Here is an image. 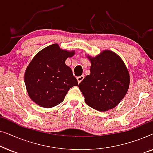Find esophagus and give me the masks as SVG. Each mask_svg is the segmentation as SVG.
<instances>
[{
	"mask_svg": "<svg viewBox=\"0 0 153 153\" xmlns=\"http://www.w3.org/2000/svg\"><path fill=\"white\" fill-rule=\"evenodd\" d=\"M84 79V76H83V75H82V76H78L76 78V79H77V81H78V83H80L81 81H83V79Z\"/></svg>",
	"mask_w": 153,
	"mask_h": 153,
	"instance_id": "obj_1",
	"label": "esophagus"
}]
</instances>
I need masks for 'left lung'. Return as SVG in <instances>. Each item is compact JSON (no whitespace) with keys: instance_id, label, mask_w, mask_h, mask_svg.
Returning a JSON list of instances; mask_svg holds the SVG:
<instances>
[{"instance_id":"obj_1","label":"left lung","mask_w":153,"mask_h":153,"mask_svg":"<svg viewBox=\"0 0 153 153\" xmlns=\"http://www.w3.org/2000/svg\"><path fill=\"white\" fill-rule=\"evenodd\" d=\"M91 74L79 84L88 105L100 111L114 108L126 95L129 75L124 62L113 51L91 58Z\"/></svg>"}]
</instances>
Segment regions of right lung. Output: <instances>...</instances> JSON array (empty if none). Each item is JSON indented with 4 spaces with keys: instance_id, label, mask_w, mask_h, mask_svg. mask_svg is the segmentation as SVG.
Here are the masks:
<instances>
[{
    "instance_id": "obj_1",
    "label": "right lung",
    "mask_w": 153,
    "mask_h": 153,
    "mask_svg": "<svg viewBox=\"0 0 153 153\" xmlns=\"http://www.w3.org/2000/svg\"><path fill=\"white\" fill-rule=\"evenodd\" d=\"M74 53L54 44L35 56L24 76L27 91L33 102L42 107H53L63 101L71 88L78 85L72 70L65 65L67 58Z\"/></svg>"
}]
</instances>
